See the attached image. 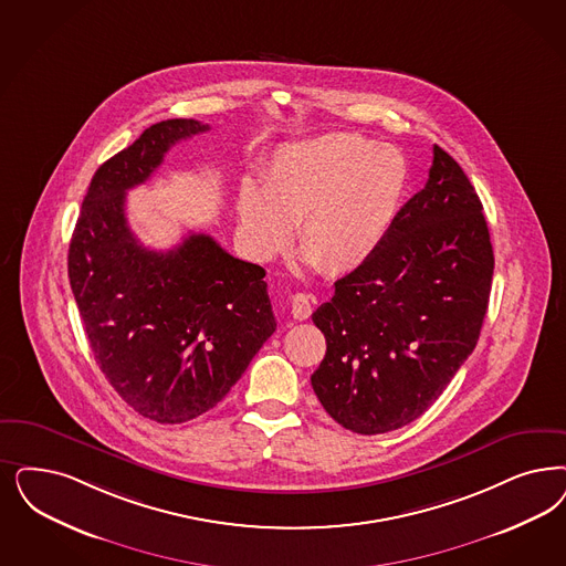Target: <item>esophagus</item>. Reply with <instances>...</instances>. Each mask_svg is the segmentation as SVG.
I'll return each instance as SVG.
<instances>
[{
    "mask_svg": "<svg viewBox=\"0 0 566 566\" xmlns=\"http://www.w3.org/2000/svg\"><path fill=\"white\" fill-rule=\"evenodd\" d=\"M313 301L310 294L296 293L291 298V313L294 319H307L312 315Z\"/></svg>",
    "mask_w": 566,
    "mask_h": 566,
    "instance_id": "1",
    "label": "esophagus"
}]
</instances>
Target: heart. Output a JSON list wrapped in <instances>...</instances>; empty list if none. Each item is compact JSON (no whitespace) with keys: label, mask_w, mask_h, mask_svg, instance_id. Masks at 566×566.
<instances>
[{"label":"heart","mask_w":566,"mask_h":566,"mask_svg":"<svg viewBox=\"0 0 566 566\" xmlns=\"http://www.w3.org/2000/svg\"><path fill=\"white\" fill-rule=\"evenodd\" d=\"M410 165L390 144L328 134L282 148L261 186L238 195L240 235L261 261L296 240L324 273L352 272L380 249L403 205Z\"/></svg>","instance_id":"heart-1"}]
</instances>
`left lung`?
Segmentation results:
<instances>
[{
    "label": "left lung",
    "mask_w": 566,
    "mask_h": 566,
    "mask_svg": "<svg viewBox=\"0 0 566 566\" xmlns=\"http://www.w3.org/2000/svg\"><path fill=\"white\" fill-rule=\"evenodd\" d=\"M493 249L483 205L462 167L432 146L427 186L397 214L366 263L334 282L313 313L326 355L312 374L345 429L380 434L420 418L476 347Z\"/></svg>",
    "instance_id": "left-lung-1"
}]
</instances>
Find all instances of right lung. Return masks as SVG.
Here are the masks:
<instances>
[{"label": "right lung", "mask_w": 566, "mask_h": 566, "mask_svg": "<svg viewBox=\"0 0 566 566\" xmlns=\"http://www.w3.org/2000/svg\"><path fill=\"white\" fill-rule=\"evenodd\" d=\"M209 132L195 118L148 127L99 165L69 247V280L99 370L144 418L179 424L214 408L275 331L265 270L190 234L171 251L137 242L127 190L167 150Z\"/></svg>", "instance_id": "add662e5"}]
</instances>
